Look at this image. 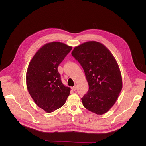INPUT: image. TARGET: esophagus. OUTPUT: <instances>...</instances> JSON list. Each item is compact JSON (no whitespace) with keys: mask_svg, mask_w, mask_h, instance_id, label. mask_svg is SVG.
<instances>
[{"mask_svg":"<svg viewBox=\"0 0 146 146\" xmlns=\"http://www.w3.org/2000/svg\"><path fill=\"white\" fill-rule=\"evenodd\" d=\"M71 89H72L73 91H76V89H77V87H76V86H74V87H71Z\"/></svg>","mask_w":146,"mask_h":146,"instance_id":"1","label":"esophagus"}]
</instances>
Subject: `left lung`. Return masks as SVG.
Segmentation results:
<instances>
[{"mask_svg":"<svg viewBox=\"0 0 146 146\" xmlns=\"http://www.w3.org/2000/svg\"><path fill=\"white\" fill-rule=\"evenodd\" d=\"M72 55L84 70L89 90L81 98L88 110L98 115L114 105L122 88L121 72L111 52L100 43L88 41L76 47Z\"/></svg>","mask_w":146,"mask_h":146,"instance_id":"left-lung-1","label":"left lung"}]
</instances>
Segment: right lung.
<instances>
[{"instance_id":"1","label":"right lung","mask_w":146,"mask_h":146,"mask_svg":"<svg viewBox=\"0 0 146 146\" xmlns=\"http://www.w3.org/2000/svg\"><path fill=\"white\" fill-rule=\"evenodd\" d=\"M72 49L62 43H48L29 62L26 75L28 91L36 105L47 113L63 106L70 94V88L62 82L58 67Z\"/></svg>"}]
</instances>
